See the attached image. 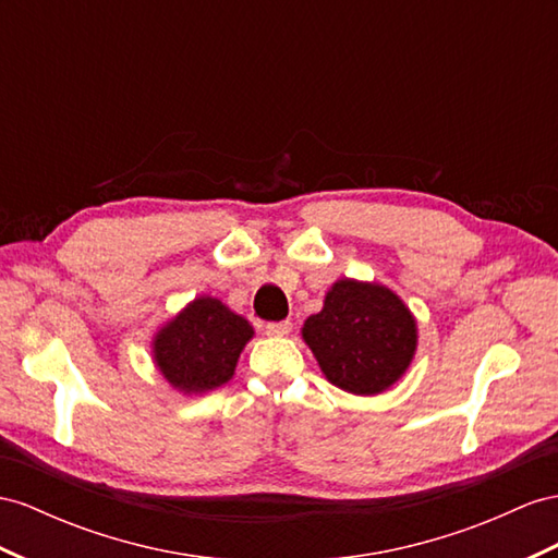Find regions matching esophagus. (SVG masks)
<instances>
[{
  "label": "esophagus",
  "mask_w": 558,
  "mask_h": 558,
  "mask_svg": "<svg viewBox=\"0 0 558 558\" xmlns=\"http://www.w3.org/2000/svg\"><path fill=\"white\" fill-rule=\"evenodd\" d=\"M292 332V323L290 320H280V323H268L266 325V335L270 337H284Z\"/></svg>",
  "instance_id": "esophagus-1"
}]
</instances>
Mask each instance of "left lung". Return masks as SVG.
I'll return each mask as SVG.
<instances>
[{
  "mask_svg": "<svg viewBox=\"0 0 558 558\" xmlns=\"http://www.w3.org/2000/svg\"><path fill=\"white\" fill-rule=\"evenodd\" d=\"M302 339L337 389L377 396L401 379L417 353V318L381 282L339 278L323 308L304 320Z\"/></svg>",
  "mask_w": 558,
  "mask_h": 558,
  "instance_id": "1",
  "label": "left lung"
}]
</instances>
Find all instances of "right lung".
Wrapping results in <instances>:
<instances>
[{"label":"right lung","instance_id":"right-lung-1","mask_svg":"<svg viewBox=\"0 0 558 558\" xmlns=\"http://www.w3.org/2000/svg\"><path fill=\"white\" fill-rule=\"evenodd\" d=\"M254 327L221 299L199 294L165 320L150 341L157 373L181 396H205L233 379Z\"/></svg>","mask_w":558,"mask_h":558}]
</instances>
